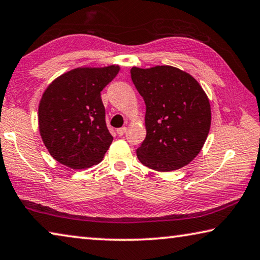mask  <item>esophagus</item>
Instances as JSON below:
<instances>
[{"label": "esophagus", "mask_w": 260, "mask_h": 260, "mask_svg": "<svg viewBox=\"0 0 260 260\" xmlns=\"http://www.w3.org/2000/svg\"><path fill=\"white\" fill-rule=\"evenodd\" d=\"M126 132H127L126 127H121V128H118V129H117V134L119 135V137H122V135L125 134Z\"/></svg>", "instance_id": "34e87169"}]
</instances>
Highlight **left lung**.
Listing matches in <instances>:
<instances>
[{
  "instance_id": "obj_1",
  "label": "left lung",
  "mask_w": 260,
  "mask_h": 260,
  "mask_svg": "<svg viewBox=\"0 0 260 260\" xmlns=\"http://www.w3.org/2000/svg\"><path fill=\"white\" fill-rule=\"evenodd\" d=\"M131 77L146 103L147 135L137 150L139 160L156 171L187 166L211 128V105L203 88L171 66L133 67Z\"/></svg>"
}]
</instances>
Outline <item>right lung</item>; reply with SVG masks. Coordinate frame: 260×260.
Returning <instances> with one entry per match:
<instances>
[{
	"label": "right lung",
	"instance_id": "1",
	"mask_svg": "<svg viewBox=\"0 0 260 260\" xmlns=\"http://www.w3.org/2000/svg\"><path fill=\"white\" fill-rule=\"evenodd\" d=\"M119 73L118 66L76 68L48 85L41 97V139L57 162L72 169L100 163L112 143L101 91Z\"/></svg>",
	"mask_w": 260,
	"mask_h": 260
}]
</instances>
